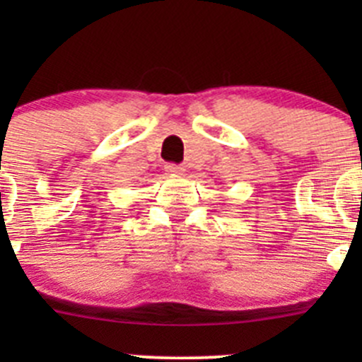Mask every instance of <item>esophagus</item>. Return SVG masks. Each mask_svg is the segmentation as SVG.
<instances>
[{
  "label": "esophagus",
  "mask_w": 362,
  "mask_h": 362,
  "mask_svg": "<svg viewBox=\"0 0 362 362\" xmlns=\"http://www.w3.org/2000/svg\"><path fill=\"white\" fill-rule=\"evenodd\" d=\"M166 171L170 175H175V177H182L185 173V168L180 166V164H166Z\"/></svg>",
  "instance_id": "1"
}]
</instances>
